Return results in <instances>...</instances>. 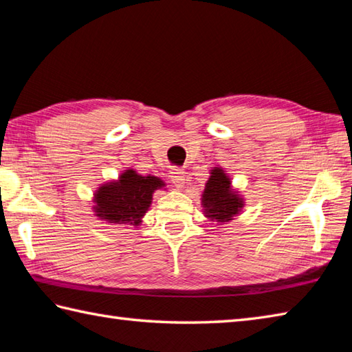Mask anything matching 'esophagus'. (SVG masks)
Here are the masks:
<instances>
[{
	"label": "esophagus",
	"instance_id": "obj_1",
	"mask_svg": "<svg viewBox=\"0 0 352 352\" xmlns=\"http://www.w3.org/2000/svg\"><path fill=\"white\" fill-rule=\"evenodd\" d=\"M169 174H170L172 183H174L177 188H183V184L186 182V172L180 168H172L169 170Z\"/></svg>",
	"mask_w": 352,
	"mask_h": 352
}]
</instances>
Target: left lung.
Returning <instances> with one entry per match:
<instances>
[{
    "instance_id": "left-lung-1",
    "label": "left lung",
    "mask_w": 352,
    "mask_h": 352,
    "mask_svg": "<svg viewBox=\"0 0 352 352\" xmlns=\"http://www.w3.org/2000/svg\"><path fill=\"white\" fill-rule=\"evenodd\" d=\"M207 218L228 222L242 208V199L231 190L230 178L222 169H213L203 193Z\"/></svg>"
}]
</instances>
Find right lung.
<instances>
[{"label": "right lung", "instance_id": "add662e5", "mask_svg": "<svg viewBox=\"0 0 352 352\" xmlns=\"http://www.w3.org/2000/svg\"><path fill=\"white\" fill-rule=\"evenodd\" d=\"M163 182L154 175L142 177L133 169L125 170L115 183L104 184L95 193L96 216L111 223L139 226L151 204L153 193Z\"/></svg>", "mask_w": 352, "mask_h": 352}]
</instances>
